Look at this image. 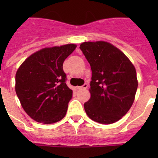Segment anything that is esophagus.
<instances>
[{"instance_id":"obj_1","label":"esophagus","mask_w":158,"mask_h":158,"mask_svg":"<svg viewBox=\"0 0 158 158\" xmlns=\"http://www.w3.org/2000/svg\"><path fill=\"white\" fill-rule=\"evenodd\" d=\"M88 88V84L87 83H85L84 85H82V86H78L77 89H85Z\"/></svg>"}]
</instances>
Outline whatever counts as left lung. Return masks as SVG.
<instances>
[{
  "mask_svg": "<svg viewBox=\"0 0 158 158\" xmlns=\"http://www.w3.org/2000/svg\"><path fill=\"white\" fill-rule=\"evenodd\" d=\"M90 64L91 98L84 104L87 115L101 124H112L128 111L138 89L136 70L128 57L104 41L80 45Z\"/></svg>",
  "mask_w": 158,
  "mask_h": 158,
  "instance_id": "1",
  "label": "left lung"
}]
</instances>
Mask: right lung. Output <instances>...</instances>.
Here are the masks:
<instances>
[{
  "mask_svg": "<svg viewBox=\"0 0 158 158\" xmlns=\"http://www.w3.org/2000/svg\"><path fill=\"white\" fill-rule=\"evenodd\" d=\"M76 45L44 48L28 57L16 73L15 90L27 114L36 122L52 124L65 117L73 90L66 83L64 60Z\"/></svg>",
  "mask_w": 158,
  "mask_h": 158,
  "instance_id": "obj_1",
  "label": "right lung"
}]
</instances>
